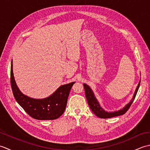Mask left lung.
<instances>
[{
  "mask_svg": "<svg viewBox=\"0 0 150 150\" xmlns=\"http://www.w3.org/2000/svg\"><path fill=\"white\" fill-rule=\"evenodd\" d=\"M140 83H141V81H140L137 87L136 88L135 93L133 95V97L132 98V100L130 101L128 104H127L125 106V107H124L122 109L118 111H111V112H110H110H108V111H104L103 108L100 107L98 100L95 97L93 92L92 91L91 89L90 88L89 86H88L86 84H84L83 86L85 90L86 97L88 105L91 108V111H93V112L95 114V115H97L98 117L101 118V119H108V118L122 115L125 113L126 111L129 110V107L131 106L132 104L133 103V100L135 99L137 93L139 88L140 86Z\"/></svg>",
  "mask_w": 150,
  "mask_h": 150,
  "instance_id": "8db88e82",
  "label": "left lung"
}]
</instances>
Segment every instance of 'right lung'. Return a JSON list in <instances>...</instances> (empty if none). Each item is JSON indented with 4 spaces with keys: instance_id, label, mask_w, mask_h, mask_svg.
Returning <instances> with one entry per match:
<instances>
[{
    "instance_id": "obj_1",
    "label": "right lung",
    "mask_w": 150,
    "mask_h": 150,
    "mask_svg": "<svg viewBox=\"0 0 150 150\" xmlns=\"http://www.w3.org/2000/svg\"><path fill=\"white\" fill-rule=\"evenodd\" d=\"M12 62L10 73L12 91L15 100L24 111L37 120H54L61 116L66 109L70 90L75 82L61 86L47 98L42 99L30 98L22 93L16 84Z\"/></svg>"
}]
</instances>
